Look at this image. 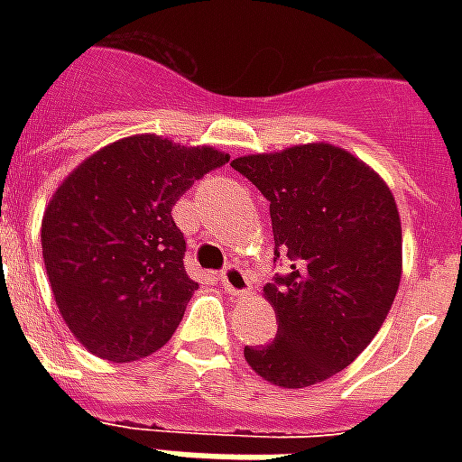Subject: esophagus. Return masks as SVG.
Listing matches in <instances>:
<instances>
[{
    "instance_id": "esophagus-1",
    "label": "esophagus",
    "mask_w": 462,
    "mask_h": 462,
    "mask_svg": "<svg viewBox=\"0 0 462 462\" xmlns=\"http://www.w3.org/2000/svg\"><path fill=\"white\" fill-rule=\"evenodd\" d=\"M220 282L225 291H230L235 297H245L247 291H250V280H247V274L242 272L240 264H227L225 270L220 272Z\"/></svg>"
}]
</instances>
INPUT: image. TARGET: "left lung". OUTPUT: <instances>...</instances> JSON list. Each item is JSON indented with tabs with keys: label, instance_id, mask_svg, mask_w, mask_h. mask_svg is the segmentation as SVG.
I'll return each mask as SVG.
<instances>
[{
	"label": "left lung",
	"instance_id": "8db88e82",
	"mask_svg": "<svg viewBox=\"0 0 462 462\" xmlns=\"http://www.w3.org/2000/svg\"><path fill=\"white\" fill-rule=\"evenodd\" d=\"M270 200L274 262L290 272L264 287L280 329L245 346L254 374L282 388L327 381L371 344L401 282V217L378 172L329 143L230 162Z\"/></svg>",
	"mask_w": 462,
	"mask_h": 462
}]
</instances>
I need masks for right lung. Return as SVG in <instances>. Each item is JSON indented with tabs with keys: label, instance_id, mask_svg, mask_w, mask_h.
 Returning a JSON list of instances; mask_svg holds the SVG:
<instances>
[{
	"label": "right lung",
	"instance_id": "right-lung-1",
	"mask_svg": "<svg viewBox=\"0 0 462 462\" xmlns=\"http://www.w3.org/2000/svg\"><path fill=\"white\" fill-rule=\"evenodd\" d=\"M230 161L210 145L131 135L96 151L59 188L42 220V250L66 327L106 361H135L178 329L198 282L172 205Z\"/></svg>",
	"mask_w": 462,
	"mask_h": 462
}]
</instances>
